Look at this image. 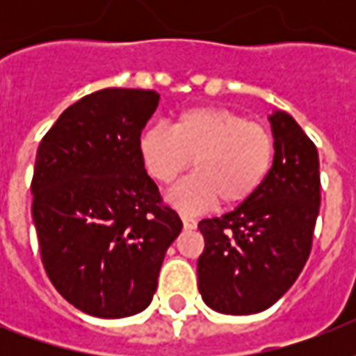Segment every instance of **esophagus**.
Instances as JSON below:
<instances>
[{"label": "esophagus", "instance_id": "1", "mask_svg": "<svg viewBox=\"0 0 356 356\" xmlns=\"http://www.w3.org/2000/svg\"><path fill=\"white\" fill-rule=\"evenodd\" d=\"M181 220H183V227L186 229V231H192V229H195V225H197V222H195L194 218H190L188 214H181Z\"/></svg>", "mask_w": 356, "mask_h": 356}]
</instances>
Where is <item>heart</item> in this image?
Wrapping results in <instances>:
<instances>
[{"mask_svg":"<svg viewBox=\"0 0 356 356\" xmlns=\"http://www.w3.org/2000/svg\"><path fill=\"white\" fill-rule=\"evenodd\" d=\"M273 155L271 134L225 107H192L172 129L151 125L138 136L140 161L156 183H173L192 162L195 173L168 194L170 203L188 212L216 200L223 207L248 201L268 177Z\"/></svg>","mask_w":356,"mask_h":356,"instance_id":"obj_1","label":"heart"}]
</instances>
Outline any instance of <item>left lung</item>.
Wrapping results in <instances>:
<instances>
[{
  "instance_id": "1",
  "label": "left lung",
  "mask_w": 356,
  "mask_h": 356,
  "mask_svg": "<svg viewBox=\"0 0 356 356\" xmlns=\"http://www.w3.org/2000/svg\"><path fill=\"white\" fill-rule=\"evenodd\" d=\"M268 120L275 155L264 183L234 211L197 225L205 238L197 286L222 314L270 309L296 282L312 248L321 201L318 149L288 113Z\"/></svg>"
}]
</instances>
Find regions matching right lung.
I'll list each match as a JSON object with an SVG mask.
<instances>
[{"mask_svg": "<svg viewBox=\"0 0 356 356\" xmlns=\"http://www.w3.org/2000/svg\"><path fill=\"white\" fill-rule=\"evenodd\" d=\"M159 94L105 88L64 111L36 151L33 222L57 292L96 318L147 309L183 222L138 156Z\"/></svg>", "mask_w": 356, "mask_h": 356, "instance_id": "right-lung-1", "label": "right lung"}]
</instances>
